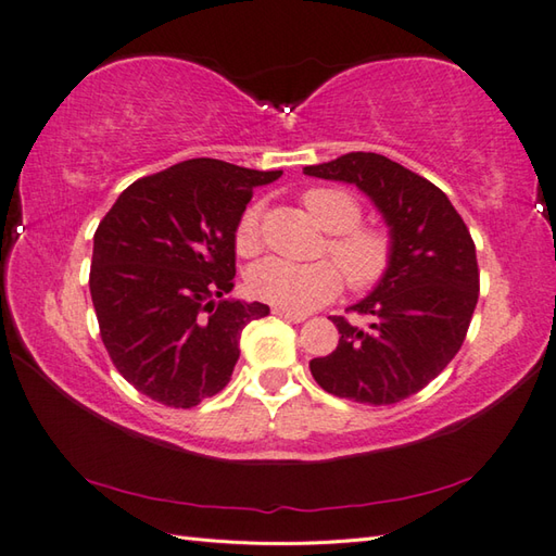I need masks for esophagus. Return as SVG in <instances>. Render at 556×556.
Returning <instances> with one entry per match:
<instances>
[{"instance_id": "esophagus-1", "label": "esophagus", "mask_w": 556, "mask_h": 556, "mask_svg": "<svg viewBox=\"0 0 556 556\" xmlns=\"http://www.w3.org/2000/svg\"><path fill=\"white\" fill-rule=\"evenodd\" d=\"M274 314H276V317H280V319L292 321V324H300V321H305V319H307V314H302V312H290V309H282V307H274Z\"/></svg>"}]
</instances>
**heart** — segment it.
I'll return each instance as SVG.
<instances>
[{"label":"heart","instance_id":"heart-1","mask_svg":"<svg viewBox=\"0 0 556 556\" xmlns=\"http://www.w3.org/2000/svg\"><path fill=\"white\" fill-rule=\"evenodd\" d=\"M302 205L329 237L321 254L330 258L295 264L286 258H264L251 266L247 288L256 300L290 312H307L329 302L345 282L351 290H370L380 282L392 264V235L380 225L361 223L363 207L358 198L337 186H314L300 195ZM261 207H244L235 225V249L239 256H254L261 251ZM344 274L341 275L340 270Z\"/></svg>","mask_w":556,"mask_h":556}]
</instances>
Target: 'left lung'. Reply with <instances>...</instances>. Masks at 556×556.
Listing matches in <instances>:
<instances>
[{"label":"left lung","instance_id":"left-lung-1","mask_svg":"<svg viewBox=\"0 0 556 556\" xmlns=\"http://www.w3.org/2000/svg\"><path fill=\"white\" fill-rule=\"evenodd\" d=\"M302 172L358 186L380 207L394 242L380 286L349 309L368 327L331 317L341 339L309 361L312 377L351 402H402L435 380L467 337L479 300L472 235L441 188L384 154L349 152Z\"/></svg>","mask_w":556,"mask_h":556}]
</instances>
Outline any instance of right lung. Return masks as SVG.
I'll return each instance as SVG.
<instances>
[{"label": "right lung", "mask_w": 556, "mask_h": 556, "mask_svg": "<svg viewBox=\"0 0 556 556\" xmlns=\"http://www.w3.org/2000/svg\"><path fill=\"white\" fill-rule=\"evenodd\" d=\"M282 172L186 160L130 184L93 235L91 302L101 341L135 390L174 408L215 396L239 337L268 305L235 288V225L256 186Z\"/></svg>", "instance_id": "right-lung-1"}]
</instances>
